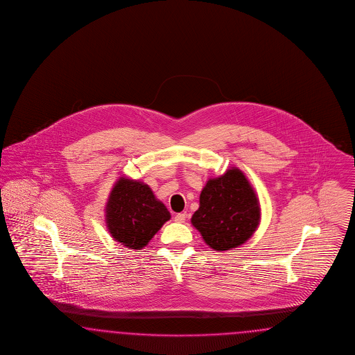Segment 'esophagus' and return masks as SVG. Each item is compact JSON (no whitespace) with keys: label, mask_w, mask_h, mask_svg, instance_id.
<instances>
[{"label":"esophagus","mask_w":355,"mask_h":355,"mask_svg":"<svg viewBox=\"0 0 355 355\" xmlns=\"http://www.w3.org/2000/svg\"><path fill=\"white\" fill-rule=\"evenodd\" d=\"M174 220H175L177 223H184V220H186V213L177 214V215L174 216Z\"/></svg>","instance_id":"1"}]
</instances>
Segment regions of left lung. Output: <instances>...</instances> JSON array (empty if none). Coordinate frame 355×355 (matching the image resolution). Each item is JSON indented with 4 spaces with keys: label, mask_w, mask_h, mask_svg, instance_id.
<instances>
[{
    "label": "left lung",
    "mask_w": 355,
    "mask_h": 355,
    "mask_svg": "<svg viewBox=\"0 0 355 355\" xmlns=\"http://www.w3.org/2000/svg\"><path fill=\"white\" fill-rule=\"evenodd\" d=\"M259 220L255 191L238 169L206 184L199 197V209L191 218L193 226L216 251L243 244L254 234Z\"/></svg>",
    "instance_id": "8db88e82"
}]
</instances>
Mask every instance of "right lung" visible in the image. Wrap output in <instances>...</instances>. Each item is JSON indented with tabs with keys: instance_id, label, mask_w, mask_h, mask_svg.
<instances>
[{
	"instance_id": "obj_1",
	"label": "right lung",
	"mask_w": 355,
	"mask_h": 355,
	"mask_svg": "<svg viewBox=\"0 0 355 355\" xmlns=\"http://www.w3.org/2000/svg\"><path fill=\"white\" fill-rule=\"evenodd\" d=\"M169 219L171 213L148 184L125 178L114 184L107 205V223L114 241L140 250Z\"/></svg>"
}]
</instances>
